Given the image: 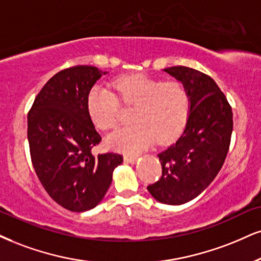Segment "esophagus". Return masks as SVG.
<instances>
[{
	"instance_id": "34e87169",
	"label": "esophagus",
	"mask_w": 261,
	"mask_h": 261,
	"mask_svg": "<svg viewBox=\"0 0 261 261\" xmlns=\"http://www.w3.org/2000/svg\"><path fill=\"white\" fill-rule=\"evenodd\" d=\"M124 161L125 162L129 163H134L137 161V156H132V155H124Z\"/></svg>"
}]
</instances>
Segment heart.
<instances>
[{"instance_id":"heart-1","label":"heart","mask_w":261,"mask_h":261,"mask_svg":"<svg viewBox=\"0 0 261 261\" xmlns=\"http://www.w3.org/2000/svg\"><path fill=\"white\" fill-rule=\"evenodd\" d=\"M112 88L94 86L87 96V110L101 130L115 128L120 120V101L134 106L133 124L116 130L108 138L114 150L136 153L152 145L172 141L184 128L190 98L179 81H161L145 73H127L112 82Z\"/></svg>"}]
</instances>
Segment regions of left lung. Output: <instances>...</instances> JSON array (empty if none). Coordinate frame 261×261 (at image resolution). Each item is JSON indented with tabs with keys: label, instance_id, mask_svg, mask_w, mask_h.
Returning <instances> with one entry per match:
<instances>
[{
	"label": "left lung",
	"instance_id": "1",
	"mask_svg": "<svg viewBox=\"0 0 261 261\" xmlns=\"http://www.w3.org/2000/svg\"><path fill=\"white\" fill-rule=\"evenodd\" d=\"M186 87L190 114L182 134L159 153L162 175L147 186L166 204H182L201 194L223 167L231 143L232 109L226 96L205 73L186 66L165 69Z\"/></svg>",
	"mask_w": 261,
	"mask_h": 261
}]
</instances>
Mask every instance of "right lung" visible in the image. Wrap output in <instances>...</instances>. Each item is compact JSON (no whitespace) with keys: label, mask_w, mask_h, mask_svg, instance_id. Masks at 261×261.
Wrapping results in <instances>:
<instances>
[{"label":"right lung","mask_w":261,"mask_h":261,"mask_svg":"<svg viewBox=\"0 0 261 261\" xmlns=\"http://www.w3.org/2000/svg\"><path fill=\"white\" fill-rule=\"evenodd\" d=\"M102 73L89 65L62 70L42 87L28 114L35 172L48 195L71 212L100 203L123 161L120 153H92L101 137L87 110V96Z\"/></svg>","instance_id":"add662e5"}]
</instances>
